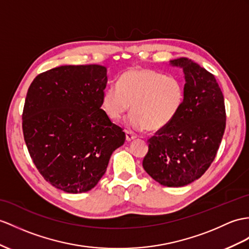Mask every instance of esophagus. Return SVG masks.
Segmentation results:
<instances>
[{
    "instance_id": "obj_1",
    "label": "esophagus",
    "mask_w": 249,
    "mask_h": 249,
    "mask_svg": "<svg viewBox=\"0 0 249 249\" xmlns=\"http://www.w3.org/2000/svg\"><path fill=\"white\" fill-rule=\"evenodd\" d=\"M135 138H136V136L133 134V133H131L129 131H125V141L126 142H131V141H133V139H135Z\"/></svg>"
}]
</instances>
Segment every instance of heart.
Here are the masks:
<instances>
[{
  "mask_svg": "<svg viewBox=\"0 0 249 249\" xmlns=\"http://www.w3.org/2000/svg\"><path fill=\"white\" fill-rule=\"evenodd\" d=\"M185 99V82L179 77L149 69H131L120 76L118 86L106 89L102 107L108 118L117 121L132 105V128L157 132L172 124Z\"/></svg>",
  "mask_w": 249,
  "mask_h": 249,
  "instance_id": "heart-1",
  "label": "heart"
}]
</instances>
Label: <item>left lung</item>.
Listing matches in <instances>:
<instances>
[{
  "label": "left lung",
  "instance_id": "obj_1",
  "mask_svg": "<svg viewBox=\"0 0 249 249\" xmlns=\"http://www.w3.org/2000/svg\"><path fill=\"white\" fill-rule=\"evenodd\" d=\"M183 69L186 99L170 125L148 139L142 167L166 187L191 184L214 160L226 126L225 102L214 76L190 59L172 60Z\"/></svg>",
  "mask_w": 249,
  "mask_h": 249
}]
</instances>
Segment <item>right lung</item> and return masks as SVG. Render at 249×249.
I'll return each instance as SVG.
<instances>
[{"label": "right lung", "mask_w": 249, "mask_h": 249, "mask_svg": "<svg viewBox=\"0 0 249 249\" xmlns=\"http://www.w3.org/2000/svg\"><path fill=\"white\" fill-rule=\"evenodd\" d=\"M102 65H63L41 72L27 90L24 141L44 179L68 193L87 192L107 171L125 133L102 110Z\"/></svg>", "instance_id": "obj_1"}]
</instances>
